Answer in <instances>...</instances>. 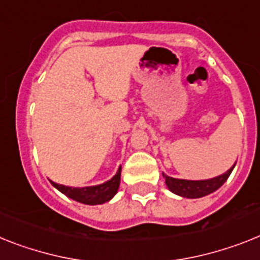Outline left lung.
I'll return each mask as SVG.
<instances>
[{
    "mask_svg": "<svg viewBox=\"0 0 260 260\" xmlns=\"http://www.w3.org/2000/svg\"><path fill=\"white\" fill-rule=\"evenodd\" d=\"M235 167V165H234ZM234 167L229 169L226 173L218 176V177L210 178V180L202 181H189V180H178V178L169 177L167 174L162 173V177L165 178V184L169 187V190L173 191L174 194H178L181 197L186 198H200L204 196L213 193L217 189L222 186L231 174Z\"/></svg>",
    "mask_w": 260,
    "mask_h": 260,
    "instance_id": "1",
    "label": "left lung"
}]
</instances>
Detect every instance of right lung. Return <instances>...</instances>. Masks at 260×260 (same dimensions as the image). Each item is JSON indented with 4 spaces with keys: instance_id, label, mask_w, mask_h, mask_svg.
Returning a JSON list of instances; mask_svg holds the SVG:
<instances>
[{
    "instance_id": "obj_1",
    "label": "right lung",
    "mask_w": 260,
    "mask_h": 260,
    "mask_svg": "<svg viewBox=\"0 0 260 260\" xmlns=\"http://www.w3.org/2000/svg\"><path fill=\"white\" fill-rule=\"evenodd\" d=\"M120 172L121 168H119L117 173L111 178L110 181H107L102 185H96V186H87V187H70L64 186V185H59L52 182L51 184L62 191L64 196L73 198V200L78 201L80 204L86 205H102L107 201H110L111 198L116 194L117 189L120 185Z\"/></svg>"
}]
</instances>
